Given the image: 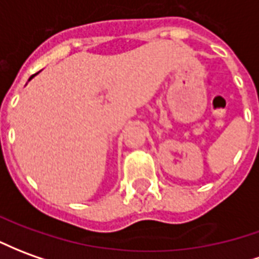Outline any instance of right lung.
<instances>
[{
    "mask_svg": "<svg viewBox=\"0 0 259 259\" xmlns=\"http://www.w3.org/2000/svg\"><path fill=\"white\" fill-rule=\"evenodd\" d=\"M32 77H33V75H32ZM32 77H30V78H32ZM30 78H29V79H30Z\"/></svg>",
    "mask_w": 259,
    "mask_h": 259,
    "instance_id": "obj_1",
    "label": "right lung"
}]
</instances>
